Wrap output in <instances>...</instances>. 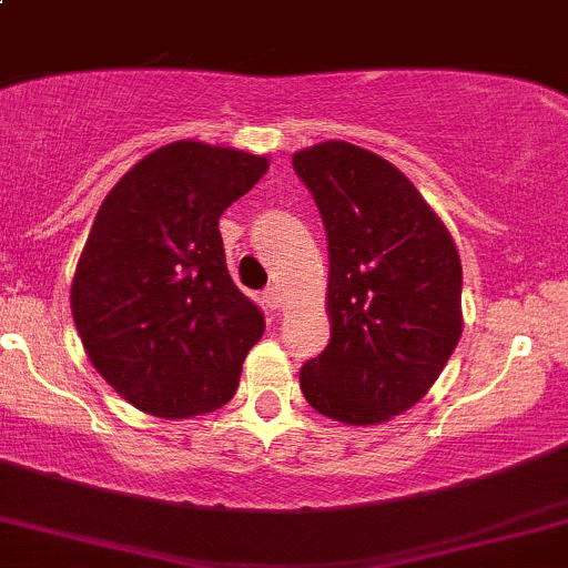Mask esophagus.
<instances>
[{
  "instance_id": "34e87169",
  "label": "esophagus",
  "mask_w": 568,
  "mask_h": 568,
  "mask_svg": "<svg viewBox=\"0 0 568 568\" xmlns=\"http://www.w3.org/2000/svg\"><path fill=\"white\" fill-rule=\"evenodd\" d=\"M264 304L270 306V310H280V304H283V298H280V291L275 285H270V288L264 291Z\"/></svg>"
}]
</instances>
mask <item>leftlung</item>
Segmentation results:
<instances>
[{
  "label": "left lung",
  "mask_w": 568,
  "mask_h": 568,
  "mask_svg": "<svg viewBox=\"0 0 568 568\" xmlns=\"http://www.w3.org/2000/svg\"><path fill=\"white\" fill-rule=\"evenodd\" d=\"M328 234L331 338L302 366L312 408L379 425L433 387L462 336L456 245L416 186L344 141L293 154Z\"/></svg>",
  "instance_id": "1"
}]
</instances>
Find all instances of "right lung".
<instances>
[{"instance_id": "add662e5", "label": "right lung", "mask_w": 568, "mask_h": 568, "mask_svg": "<svg viewBox=\"0 0 568 568\" xmlns=\"http://www.w3.org/2000/svg\"><path fill=\"white\" fill-rule=\"evenodd\" d=\"M270 162L175 141L116 181L71 283V315L98 374L146 414L232 400L264 312L226 270L219 219Z\"/></svg>"}]
</instances>
